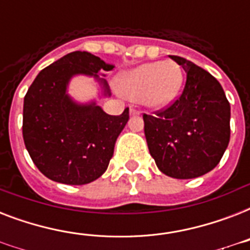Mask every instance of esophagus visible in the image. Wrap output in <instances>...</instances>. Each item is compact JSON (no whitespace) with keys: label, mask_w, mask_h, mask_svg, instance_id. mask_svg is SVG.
<instances>
[{"label":"esophagus","mask_w":250,"mask_h":250,"mask_svg":"<svg viewBox=\"0 0 250 250\" xmlns=\"http://www.w3.org/2000/svg\"><path fill=\"white\" fill-rule=\"evenodd\" d=\"M129 114H131L132 117H136V115H140V111L136 109H131L129 110Z\"/></svg>","instance_id":"34e87169"}]
</instances>
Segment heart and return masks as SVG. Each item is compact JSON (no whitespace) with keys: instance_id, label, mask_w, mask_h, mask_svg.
Returning <instances> with one entry per match:
<instances>
[{"instance_id":"heart-1","label":"heart","mask_w":250,"mask_h":250,"mask_svg":"<svg viewBox=\"0 0 250 250\" xmlns=\"http://www.w3.org/2000/svg\"><path fill=\"white\" fill-rule=\"evenodd\" d=\"M183 83L182 70L174 62L144 63L123 74L119 89L131 100H141L153 109L170 105Z\"/></svg>"}]
</instances>
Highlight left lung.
<instances>
[{"label":"left lung","mask_w":250,"mask_h":250,"mask_svg":"<svg viewBox=\"0 0 250 250\" xmlns=\"http://www.w3.org/2000/svg\"><path fill=\"white\" fill-rule=\"evenodd\" d=\"M187 74L180 97L154 115L144 114L150 156L165 175L193 179L219 164L229 143L231 107L215 78L193 62L170 56Z\"/></svg>","instance_id":"1"}]
</instances>
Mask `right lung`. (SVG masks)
Masks as SVG:
<instances>
[{
    "label": "right lung",
    "mask_w": 250,
    "mask_h": 250,
    "mask_svg": "<svg viewBox=\"0 0 250 250\" xmlns=\"http://www.w3.org/2000/svg\"><path fill=\"white\" fill-rule=\"evenodd\" d=\"M114 64L88 52H72L45 67L33 80L23 105V139L33 164L54 182L83 186L106 171L119 133L128 122L106 114L94 101L78 104L67 93L72 76H92L110 96L102 72Z\"/></svg>",
    "instance_id": "obj_1"
}]
</instances>
